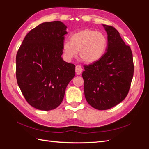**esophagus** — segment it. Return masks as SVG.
<instances>
[{
    "instance_id": "obj_1",
    "label": "esophagus",
    "mask_w": 149,
    "mask_h": 149,
    "mask_svg": "<svg viewBox=\"0 0 149 149\" xmlns=\"http://www.w3.org/2000/svg\"><path fill=\"white\" fill-rule=\"evenodd\" d=\"M75 70H76V74H77V75H79L80 74H81L82 71H83V68H82L81 66L77 65V66H76Z\"/></svg>"
}]
</instances>
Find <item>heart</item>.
I'll return each instance as SVG.
<instances>
[{
	"mask_svg": "<svg viewBox=\"0 0 149 149\" xmlns=\"http://www.w3.org/2000/svg\"><path fill=\"white\" fill-rule=\"evenodd\" d=\"M107 39L104 34L95 30L86 29L71 35L70 42L65 41L63 49L65 58L71 60L79 51L81 59L88 63L98 61L106 53Z\"/></svg>",
	"mask_w": 149,
	"mask_h": 149,
	"instance_id": "heart-1",
	"label": "heart"
}]
</instances>
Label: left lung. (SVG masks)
<instances>
[{"instance_id":"8db88e82","label":"left lung","mask_w":149,"mask_h":149,"mask_svg":"<svg viewBox=\"0 0 149 149\" xmlns=\"http://www.w3.org/2000/svg\"><path fill=\"white\" fill-rule=\"evenodd\" d=\"M107 35L106 52L101 59L84 66V96L89 104L98 110L118 105L127 96L134 74L131 49L119 31L102 25Z\"/></svg>"}]
</instances>
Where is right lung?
Returning a JSON list of instances; mask_svg holds the SVG:
<instances>
[{"label":"right lung","mask_w":149,"mask_h":149,"mask_svg":"<svg viewBox=\"0 0 149 149\" xmlns=\"http://www.w3.org/2000/svg\"><path fill=\"white\" fill-rule=\"evenodd\" d=\"M67 26L44 22L26 34L16 56L18 85L30 105L42 111L60 106L75 76V65L61 57Z\"/></svg>","instance_id":"obj_1"}]
</instances>
